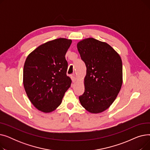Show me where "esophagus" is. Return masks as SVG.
<instances>
[{"label": "esophagus", "mask_w": 150, "mask_h": 150, "mask_svg": "<svg viewBox=\"0 0 150 150\" xmlns=\"http://www.w3.org/2000/svg\"><path fill=\"white\" fill-rule=\"evenodd\" d=\"M71 79H72L73 83H75L76 81V77L74 75L71 76Z\"/></svg>", "instance_id": "obj_1"}]
</instances>
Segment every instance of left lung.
Listing matches in <instances>:
<instances>
[{
  "mask_svg": "<svg viewBox=\"0 0 150 150\" xmlns=\"http://www.w3.org/2000/svg\"><path fill=\"white\" fill-rule=\"evenodd\" d=\"M77 49L87 69L80 101L89 112H101L112 105L120 91L121 58L109 44L92 38L78 42Z\"/></svg>",
  "mask_w": 150,
  "mask_h": 150,
  "instance_id": "1",
  "label": "left lung"
}]
</instances>
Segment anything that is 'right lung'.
Returning a JSON list of instances; mask_svg holds the SVG:
<instances>
[{"mask_svg":"<svg viewBox=\"0 0 150 150\" xmlns=\"http://www.w3.org/2000/svg\"><path fill=\"white\" fill-rule=\"evenodd\" d=\"M71 43L70 39H54L39 45L25 60L23 86L31 103L42 112L57 108L72 83L65 58Z\"/></svg>","mask_w":150,"mask_h":150,"instance_id":"1","label":"right lung"}]
</instances>
